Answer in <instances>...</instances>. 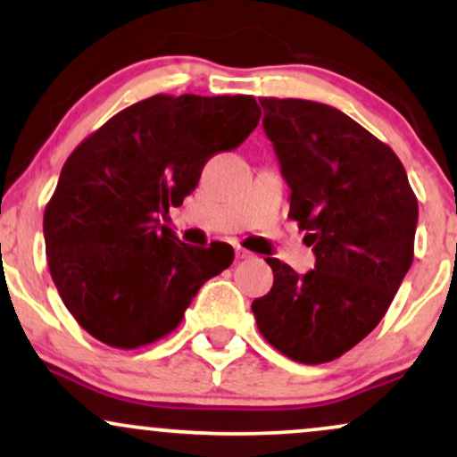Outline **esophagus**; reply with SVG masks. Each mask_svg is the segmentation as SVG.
Returning a JSON list of instances; mask_svg holds the SVG:
<instances>
[{
	"mask_svg": "<svg viewBox=\"0 0 457 457\" xmlns=\"http://www.w3.org/2000/svg\"><path fill=\"white\" fill-rule=\"evenodd\" d=\"M251 258V253L246 249H243V246H236V260H246Z\"/></svg>",
	"mask_w": 457,
	"mask_h": 457,
	"instance_id": "34e87169",
	"label": "esophagus"
}]
</instances>
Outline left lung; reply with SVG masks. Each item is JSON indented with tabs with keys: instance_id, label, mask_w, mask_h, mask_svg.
I'll return each instance as SVG.
<instances>
[{
	"instance_id": "1",
	"label": "left lung",
	"mask_w": 457,
	"mask_h": 457,
	"mask_svg": "<svg viewBox=\"0 0 457 457\" xmlns=\"http://www.w3.org/2000/svg\"><path fill=\"white\" fill-rule=\"evenodd\" d=\"M266 135L290 187L316 269L298 275L269 258V295L255 298L260 333L305 365L339 359L389 309L414 258L419 204L402 161L359 122L303 98H260Z\"/></svg>"
}]
</instances>
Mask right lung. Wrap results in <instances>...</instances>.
I'll return each instance as SVG.
<instances>
[{"instance_id":"right-lung-1","label":"right lung","mask_w":457,"mask_h":457,"mask_svg":"<svg viewBox=\"0 0 457 457\" xmlns=\"http://www.w3.org/2000/svg\"><path fill=\"white\" fill-rule=\"evenodd\" d=\"M253 96L156 94L72 150L45 208L51 277L79 327L112 348L165 337L234 249L180 243L161 217L195 191L217 152L258 127Z\"/></svg>"}]
</instances>
